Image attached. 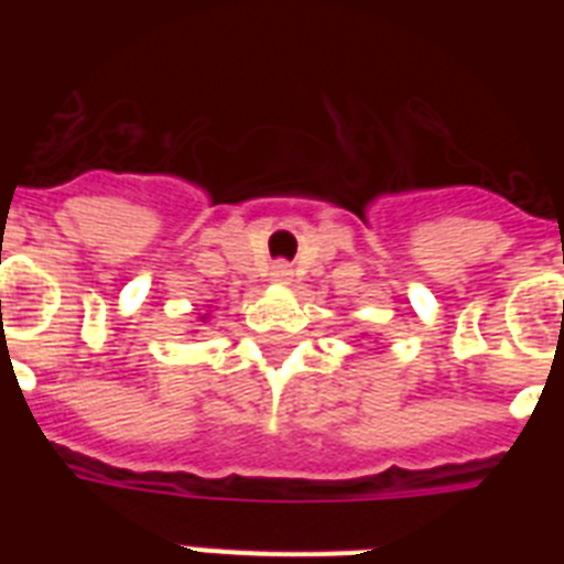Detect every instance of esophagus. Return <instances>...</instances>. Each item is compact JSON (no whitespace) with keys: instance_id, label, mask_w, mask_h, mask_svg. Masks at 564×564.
Masks as SVG:
<instances>
[{"instance_id":"obj_1","label":"esophagus","mask_w":564,"mask_h":564,"mask_svg":"<svg viewBox=\"0 0 564 564\" xmlns=\"http://www.w3.org/2000/svg\"><path fill=\"white\" fill-rule=\"evenodd\" d=\"M272 283H290L292 281V269L290 263H274L272 265Z\"/></svg>"}]
</instances>
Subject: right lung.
<instances>
[{
    "label": "right lung",
    "instance_id": "1",
    "mask_svg": "<svg viewBox=\"0 0 564 564\" xmlns=\"http://www.w3.org/2000/svg\"><path fill=\"white\" fill-rule=\"evenodd\" d=\"M210 318V313H198V322H207Z\"/></svg>",
    "mask_w": 564,
    "mask_h": 564
}]
</instances>
